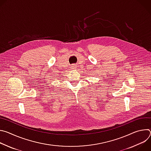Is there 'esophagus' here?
<instances>
[{
  "mask_svg": "<svg viewBox=\"0 0 151 151\" xmlns=\"http://www.w3.org/2000/svg\"><path fill=\"white\" fill-rule=\"evenodd\" d=\"M71 68H72V69H73L76 68V66H75V64H72V65L71 66Z\"/></svg>",
  "mask_w": 151,
  "mask_h": 151,
  "instance_id": "34e87169",
  "label": "esophagus"
}]
</instances>
